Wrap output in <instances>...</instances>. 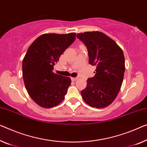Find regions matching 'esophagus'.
<instances>
[{"mask_svg": "<svg viewBox=\"0 0 147 147\" xmlns=\"http://www.w3.org/2000/svg\"><path fill=\"white\" fill-rule=\"evenodd\" d=\"M78 79V78H77V77H72L71 78V80L72 81H76V80H77Z\"/></svg>", "mask_w": 147, "mask_h": 147, "instance_id": "esophagus-1", "label": "esophagus"}]
</instances>
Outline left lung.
I'll return each mask as SVG.
<instances>
[{
	"label": "left lung",
	"mask_w": 147,
	"mask_h": 147,
	"mask_svg": "<svg viewBox=\"0 0 147 147\" xmlns=\"http://www.w3.org/2000/svg\"><path fill=\"white\" fill-rule=\"evenodd\" d=\"M88 49L89 63L96 67L95 76L88 78L86 88L80 92L84 101L93 108L111 104L121 88L125 72V57L121 47L101 32L76 35Z\"/></svg>",
	"instance_id": "1"
}]
</instances>
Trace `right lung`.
I'll return each instance as SVG.
<instances>
[{"mask_svg":"<svg viewBox=\"0 0 147 147\" xmlns=\"http://www.w3.org/2000/svg\"><path fill=\"white\" fill-rule=\"evenodd\" d=\"M75 39L76 33L45 34L28 48L22 62L24 82L28 94L39 106L53 108L64 100L71 80L55 74L53 69Z\"/></svg>","mask_w":147,"mask_h":147,"instance_id":"add662e5","label":"right lung"}]
</instances>
